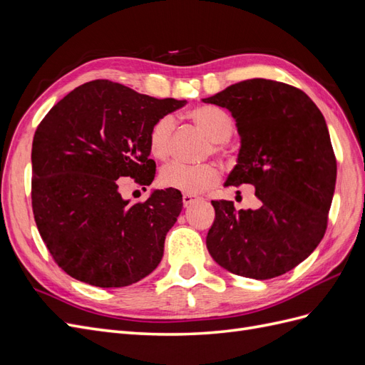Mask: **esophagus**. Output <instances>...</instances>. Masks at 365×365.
Masks as SVG:
<instances>
[{"label":"esophagus","instance_id":"34e87169","mask_svg":"<svg viewBox=\"0 0 365 365\" xmlns=\"http://www.w3.org/2000/svg\"><path fill=\"white\" fill-rule=\"evenodd\" d=\"M200 200H201L200 196L192 195V193H184V195H182V204H184V207H189L190 204H193V202H196V201H200Z\"/></svg>","mask_w":365,"mask_h":365}]
</instances>
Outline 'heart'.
I'll use <instances>...</instances> for the list:
<instances>
[{
	"label": "heart",
	"mask_w": 365,
	"mask_h": 365,
	"mask_svg": "<svg viewBox=\"0 0 365 365\" xmlns=\"http://www.w3.org/2000/svg\"><path fill=\"white\" fill-rule=\"evenodd\" d=\"M193 125L202 130L213 141V152L222 153L224 143L230 140L235 132V121L225 111L212 105L196 106L189 113ZM175 120L172 115H163L152 125L149 132V149L158 160H165L172 153ZM160 181L164 187L185 192L202 193L220 181V172L213 164L189 165L180 161L164 165L160 173Z\"/></svg>",
	"instance_id": "1"
}]
</instances>
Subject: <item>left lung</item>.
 <instances>
[{"label": "left lung", "mask_w": 365, "mask_h": 365, "mask_svg": "<svg viewBox=\"0 0 365 365\" xmlns=\"http://www.w3.org/2000/svg\"><path fill=\"white\" fill-rule=\"evenodd\" d=\"M202 102L230 109L242 146L225 185H254L259 205L212 201L207 248L242 277L268 280L291 271L322 242L336 181L326 120L298 88L269 79L230 85Z\"/></svg>", "instance_id": "1"}]
</instances>
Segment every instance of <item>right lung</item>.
Instances as JSON below:
<instances>
[{"label":"right lung","instance_id":"obj_1","mask_svg":"<svg viewBox=\"0 0 365 365\" xmlns=\"http://www.w3.org/2000/svg\"><path fill=\"white\" fill-rule=\"evenodd\" d=\"M185 103L97 79L74 88L42 118L31 146L33 215L53 260L73 279L121 288L158 267L182 195L155 190L130 205L118 178L150 185V128Z\"/></svg>","mask_w":365,"mask_h":365}]
</instances>
